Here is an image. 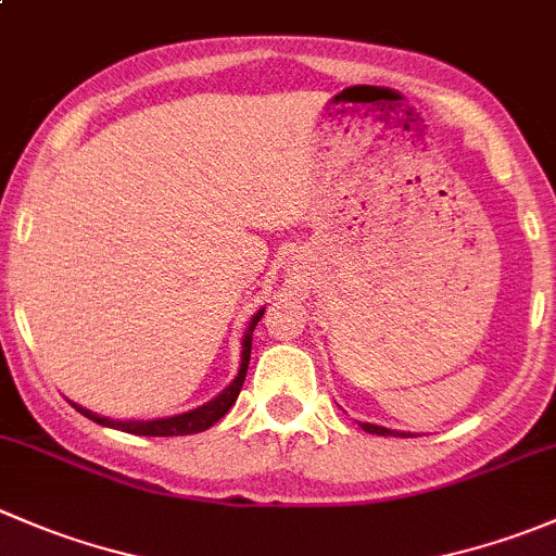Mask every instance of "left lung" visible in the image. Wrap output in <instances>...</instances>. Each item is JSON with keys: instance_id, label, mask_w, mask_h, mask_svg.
Listing matches in <instances>:
<instances>
[{"instance_id": "8db88e82", "label": "left lung", "mask_w": 556, "mask_h": 556, "mask_svg": "<svg viewBox=\"0 0 556 556\" xmlns=\"http://www.w3.org/2000/svg\"><path fill=\"white\" fill-rule=\"evenodd\" d=\"M361 429L369 434H380V438H386V434H399L393 432V429H386V427H377V424H361Z\"/></svg>"}]
</instances>
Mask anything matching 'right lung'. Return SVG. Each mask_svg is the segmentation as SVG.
Masks as SVG:
<instances>
[{
  "label": "right lung",
  "instance_id": "right-lung-1",
  "mask_svg": "<svg viewBox=\"0 0 556 556\" xmlns=\"http://www.w3.org/2000/svg\"><path fill=\"white\" fill-rule=\"evenodd\" d=\"M263 312L266 309H257L255 315H252L250 328H247V333H244V342H241L239 375H236L233 382H230V386L225 388L219 396H214L212 402L201 404V407L190 409V413L170 415V418H157V421H111V418H102V415L91 413V409H86V407H78V404H73V407L78 409L80 415H86V418H91L94 424H100V427L122 429V432H127V434H143V438H179V434L206 432L208 427H214V424H217L230 407H233L236 399H239V391H241V386H244V377H247V366H250L252 331H255V326L261 323Z\"/></svg>",
  "mask_w": 556,
  "mask_h": 556
}]
</instances>
